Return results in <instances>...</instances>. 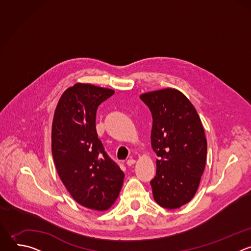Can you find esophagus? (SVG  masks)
<instances>
[{"instance_id":"esophagus-1","label":"esophagus","mask_w":251,"mask_h":251,"mask_svg":"<svg viewBox=\"0 0 251 251\" xmlns=\"http://www.w3.org/2000/svg\"><path fill=\"white\" fill-rule=\"evenodd\" d=\"M135 160L134 159H129V160H127V162H126V164L128 165V166H132L133 164H135Z\"/></svg>"}]
</instances>
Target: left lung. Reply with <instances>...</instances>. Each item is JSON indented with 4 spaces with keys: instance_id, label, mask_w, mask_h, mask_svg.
I'll return each instance as SVG.
<instances>
[{
    "instance_id": "left-lung-1",
    "label": "left lung",
    "mask_w": 251,
    "mask_h": 251,
    "mask_svg": "<svg viewBox=\"0 0 251 251\" xmlns=\"http://www.w3.org/2000/svg\"><path fill=\"white\" fill-rule=\"evenodd\" d=\"M152 113L151 144L158 156L150 182L154 200L165 208L181 207L195 196L205 167L207 143L197 110L180 91L142 94Z\"/></svg>"
}]
</instances>
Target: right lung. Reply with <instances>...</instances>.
Here are the masks:
<instances>
[{
    "label": "right lung",
    "instance_id": "obj_1",
    "mask_svg": "<svg viewBox=\"0 0 251 251\" xmlns=\"http://www.w3.org/2000/svg\"><path fill=\"white\" fill-rule=\"evenodd\" d=\"M113 94L111 89L77 83L61 95L52 121L51 151L60 180L75 201L96 210L112 205L124 180L95 124L98 106Z\"/></svg>",
    "mask_w": 251,
    "mask_h": 251
}]
</instances>
